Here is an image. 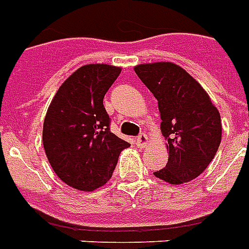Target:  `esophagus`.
Here are the masks:
<instances>
[{
    "label": "esophagus",
    "instance_id": "1",
    "mask_svg": "<svg viewBox=\"0 0 249 249\" xmlns=\"http://www.w3.org/2000/svg\"><path fill=\"white\" fill-rule=\"evenodd\" d=\"M147 144H148V137H147L146 134H141V135L137 138V146L146 147Z\"/></svg>",
    "mask_w": 249,
    "mask_h": 249
}]
</instances>
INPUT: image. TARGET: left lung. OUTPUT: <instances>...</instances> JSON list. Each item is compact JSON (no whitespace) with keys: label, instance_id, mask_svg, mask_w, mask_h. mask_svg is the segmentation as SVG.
Segmentation results:
<instances>
[{"label":"left lung","instance_id":"8db88e82","mask_svg":"<svg viewBox=\"0 0 249 249\" xmlns=\"http://www.w3.org/2000/svg\"><path fill=\"white\" fill-rule=\"evenodd\" d=\"M134 70L157 98L167 141L168 162L154 175L170 184L190 182L206 170L219 148L220 114L200 83L175 63H142Z\"/></svg>","mask_w":249,"mask_h":249}]
</instances>
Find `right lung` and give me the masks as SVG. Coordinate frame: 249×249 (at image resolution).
<instances>
[{
    "mask_svg": "<svg viewBox=\"0 0 249 249\" xmlns=\"http://www.w3.org/2000/svg\"><path fill=\"white\" fill-rule=\"evenodd\" d=\"M122 69L106 63L79 67L61 85L43 121L42 141L50 166L67 186L94 191L106 184L119 154L130 143L110 131L103 106Z\"/></svg>",
    "mask_w": 249,
    "mask_h": 249,
    "instance_id": "right-lung-1",
    "label": "right lung"
}]
</instances>
